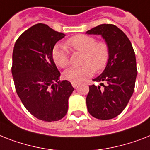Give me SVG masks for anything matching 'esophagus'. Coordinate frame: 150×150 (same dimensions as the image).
<instances>
[{"label": "esophagus", "instance_id": "1", "mask_svg": "<svg viewBox=\"0 0 150 150\" xmlns=\"http://www.w3.org/2000/svg\"><path fill=\"white\" fill-rule=\"evenodd\" d=\"M71 85H72L73 88H76L78 86V85H79V84L76 83V82H72V83H71Z\"/></svg>", "mask_w": 150, "mask_h": 150}]
</instances>
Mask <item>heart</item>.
<instances>
[{
    "label": "heart",
    "instance_id": "b5f03b06",
    "mask_svg": "<svg viewBox=\"0 0 150 150\" xmlns=\"http://www.w3.org/2000/svg\"><path fill=\"white\" fill-rule=\"evenodd\" d=\"M66 46L71 49L83 53V65L71 67L64 72V77L71 82H81L90 77L95 71L103 69L108 62L109 46L104 41L96 42L92 36L79 35L67 40ZM54 62L61 68H65L69 63V53L66 47L56 45L52 52Z\"/></svg>",
    "mask_w": 150,
    "mask_h": 150
}]
</instances>
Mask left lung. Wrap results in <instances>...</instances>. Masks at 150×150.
Segmentation results:
<instances>
[{
  "label": "left lung",
  "mask_w": 150,
  "mask_h": 150,
  "mask_svg": "<svg viewBox=\"0 0 150 150\" xmlns=\"http://www.w3.org/2000/svg\"><path fill=\"white\" fill-rule=\"evenodd\" d=\"M88 35H101L109 49L108 62L104 71L93 81L86 98L90 115L102 120L116 117L124 110L134 92L137 69L134 50L123 31L115 25L100 24L86 31ZM103 81L107 83L104 86Z\"/></svg>",
  "instance_id": "1"
}]
</instances>
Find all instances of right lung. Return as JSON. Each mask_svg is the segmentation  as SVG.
Returning <instances> with one entry per match:
<instances>
[{
	"label": "right lung",
	"instance_id": "1",
	"mask_svg": "<svg viewBox=\"0 0 150 150\" xmlns=\"http://www.w3.org/2000/svg\"><path fill=\"white\" fill-rule=\"evenodd\" d=\"M65 36L45 24H37L16 41L12 55L15 89L27 110L45 122L58 121L66 115L71 82L58 81L61 73L53 60L55 44Z\"/></svg>",
	"mask_w": 150,
	"mask_h": 150
}]
</instances>
